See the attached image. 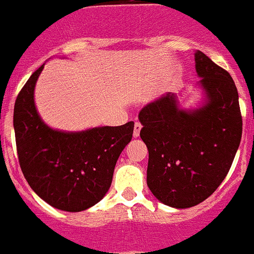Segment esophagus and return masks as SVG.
I'll return each instance as SVG.
<instances>
[{
	"label": "esophagus",
	"mask_w": 254,
	"mask_h": 254,
	"mask_svg": "<svg viewBox=\"0 0 254 254\" xmlns=\"http://www.w3.org/2000/svg\"><path fill=\"white\" fill-rule=\"evenodd\" d=\"M140 130H141V124L140 123H135L134 124V131H132V136L134 138H138L140 135Z\"/></svg>",
	"instance_id": "obj_1"
}]
</instances>
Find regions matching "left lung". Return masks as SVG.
<instances>
[{
    "instance_id": "obj_1",
    "label": "left lung",
    "mask_w": 254,
    "mask_h": 254,
    "mask_svg": "<svg viewBox=\"0 0 254 254\" xmlns=\"http://www.w3.org/2000/svg\"><path fill=\"white\" fill-rule=\"evenodd\" d=\"M200 104L184 109L167 92L139 113L140 138L149 152L147 185L162 204L187 209L224 181L242 139L239 96L229 73L195 52Z\"/></svg>"
}]
</instances>
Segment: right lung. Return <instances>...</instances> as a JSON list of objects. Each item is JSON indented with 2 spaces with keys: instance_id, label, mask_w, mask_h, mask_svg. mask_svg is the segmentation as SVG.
<instances>
[{
  "instance_id": "add662e5",
  "label": "right lung",
  "mask_w": 254,
  "mask_h": 254,
  "mask_svg": "<svg viewBox=\"0 0 254 254\" xmlns=\"http://www.w3.org/2000/svg\"><path fill=\"white\" fill-rule=\"evenodd\" d=\"M44 64L20 91L13 129L21 171L34 192L50 206L78 212L107 193L114 170L132 138L134 123L96 127L82 131L53 129L36 110L34 91Z\"/></svg>"
}]
</instances>
